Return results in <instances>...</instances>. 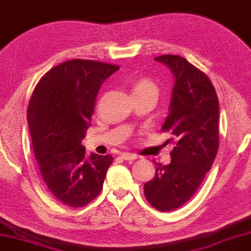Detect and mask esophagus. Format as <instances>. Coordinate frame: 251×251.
Wrapping results in <instances>:
<instances>
[{
  "mask_svg": "<svg viewBox=\"0 0 251 251\" xmlns=\"http://www.w3.org/2000/svg\"><path fill=\"white\" fill-rule=\"evenodd\" d=\"M122 158L124 160H127V161H133V160L138 159V156L135 154H132V153L125 152V153H123V154H122Z\"/></svg>",
  "mask_w": 251,
  "mask_h": 251,
  "instance_id": "esophagus-1",
  "label": "esophagus"
}]
</instances>
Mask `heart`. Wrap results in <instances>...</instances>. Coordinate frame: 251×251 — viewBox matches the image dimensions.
<instances>
[{"instance_id": "b5f03b06", "label": "heart", "mask_w": 251, "mask_h": 251, "mask_svg": "<svg viewBox=\"0 0 251 251\" xmlns=\"http://www.w3.org/2000/svg\"><path fill=\"white\" fill-rule=\"evenodd\" d=\"M151 91H155L156 92V85L154 83L149 79H140L138 80L137 83L133 84L132 86V95H140V93H145V92H151Z\"/></svg>"}]
</instances>
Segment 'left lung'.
Masks as SVG:
<instances>
[{
	"label": "left lung",
	"mask_w": 251,
	"mask_h": 251,
	"mask_svg": "<svg viewBox=\"0 0 251 251\" xmlns=\"http://www.w3.org/2000/svg\"><path fill=\"white\" fill-rule=\"evenodd\" d=\"M174 78L170 111L162 131L171 132L175 147L171 164H156L155 175L145 183L147 201L161 212L185 204L209 172L219 150V99L203 72L183 57L154 58Z\"/></svg>",
	"instance_id": "8db88e82"
}]
</instances>
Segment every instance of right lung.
Here are the masks:
<instances>
[{"mask_svg": "<svg viewBox=\"0 0 251 251\" xmlns=\"http://www.w3.org/2000/svg\"><path fill=\"white\" fill-rule=\"evenodd\" d=\"M118 70L95 60H68L42 77L29 101L26 118L39 171L66 206H86L99 195L113 161L111 154L87 155L80 143L101 84Z\"/></svg>", "mask_w": 251, "mask_h": 251, "instance_id": "1", "label": "right lung"}]
</instances>
